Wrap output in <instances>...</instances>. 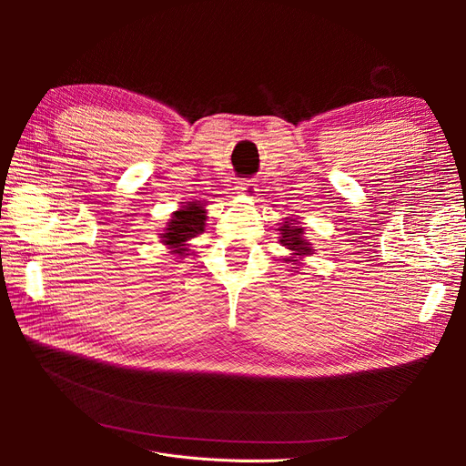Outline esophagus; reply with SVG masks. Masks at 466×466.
<instances>
[{
	"mask_svg": "<svg viewBox=\"0 0 466 466\" xmlns=\"http://www.w3.org/2000/svg\"><path fill=\"white\" fill-rule=\"evenodd\" d=\"M237 192L247 196V198H255L258 188L255 185V180H241V182H238V187H237Z\"/></svg>",
	"mask_w": 466,
	"mask_h": 466,
	"instance_id": "1",
	"label": "esophagus"
}]
</instances>
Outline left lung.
<instances>
[{"label":"left lung","instance_id":"8db88e82","mask_svg":"<svg viewBox=\"0 0 466 466\" xmlns=\"http://www.w3.org/2000/svg\"><path fill=\"white\" fill-rule=\"evenodd\" d=\"M281 237H279V243L288 247L291 250L289 258H286V262H291V264H299V258L305 257V255H311L313 248L311 245H309L305 238H303V228L301 225L295 221V219H288L284 221V225H281Z\"/></svg>","mask_w":466,"mask_h":466}]
</instances>
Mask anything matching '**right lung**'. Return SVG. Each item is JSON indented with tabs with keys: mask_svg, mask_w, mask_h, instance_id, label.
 <instances>
[{
	"mask_svg": "<svg viewBox=\"0 0 466 466\" xmlns=\"http://www.w3.org/2000/svg\"><path fill=\"white\" fill-rule=\"evenodd\" d=\"M206 228V209L202 202H188L175 211L173 218L168 219L165 233H161L163 243L168 245L173 255L180 258L187 257L188 241L194 237L204 233Z\"/></svg>",
	"mask_w": 466,
	"mask_h": 466,
	"instance_id": "right-lung-1",
	"label": "right lung"
}]
</instances>
